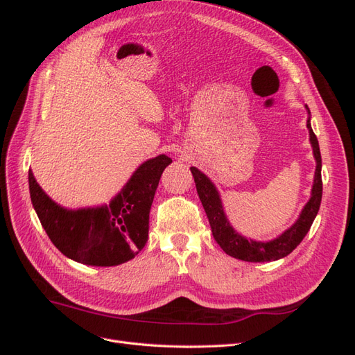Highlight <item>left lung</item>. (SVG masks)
Instances as JSON below:
<instances>
[{"label":"left lung","mask_w":355,"mask_h":355,"mask_svg":"<svg viewBox=\"0 0 355 355\" xmlns=\"http://www.w3.org/2000/svg\"><path fill=\"white\" fill-rule=\"evenodd\" d=\"M306 127L309 130V141H311V145H313L314 157L317 161L313 192H311V198L306 202L302 213H300L297 222L292 228L287 230L284 234L280 235V237L272 241H268V243L252 241L241 237L239 232H235L230 225L227 216H225L216 188H214L210 179L206 175H202L198 168L191 167L192 176H194V180H196L198 197L209 218L213 237L222 247V250L227 254L235 257V259H241L245 262H270V261L282 259V257L287 256L288 253H292L296 249V247L300 244V241L304 240L306 232L309 231L311 225H313L320 209L321 196H323V180H321L320 146H318L317 136L314 135L313 128H311L309 118H308Z\"/></svg>","instance_id":"1"}]
</instances>
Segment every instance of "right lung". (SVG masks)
<instances>
[{
	"label": "right lung",
	"mask_w": 355,
	"mask_h": 355,
	"mask_svg": "<svg viewBox=\"0 0 355 355\" xmlns=\"http://www.w3.org/2000/svg\"><path fill=\"white\" fill-rule=\"evenodd\" d=\"M171 158L158 155L139 167L110 206L67 210L51 201L29 170V192L49 239L69 259L114 266L133 257L148 241L149 210L163 170Z\"/></svg>",
	"instance_id": "obj_1"
}]
</instances>
